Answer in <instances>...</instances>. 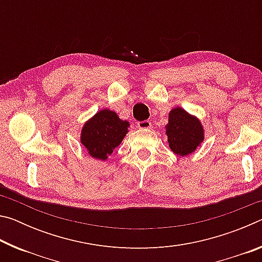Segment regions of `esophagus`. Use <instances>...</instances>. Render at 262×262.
I'll return each instance as SVG.
<instances>
[{"label":"esophagus","instance_id":"1","mask_svg":"<svg viewBox=\"0 0 262 262\" xmlns=\"http://www.w3.org/2000/svg\"><path fill=\"white\" fill-rule=\"evenodd\" d=\"M137 127H139L140 129H150V128H151V122L149 120L139 121L137 122Z\"/></svg>","mask_w":262,"mask_h":262}]
</instances>
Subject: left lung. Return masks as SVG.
Returning <instances> with one entry per match:
<instances>
[{"mask_svg":"<svg viewBox=\"0 0 262 262\" xmlns=\"http://www.w3.org/2000/svg\"><path fill=\"white\" fill-rule=\"evenodd\" d=\"M168 147L178 156H187L200 147L205 140V130L196 117L183 107L172 108L165 126Z\"/></svg>","mask_w":262,"mask_h":262,"instance_id":"obj_1","label":"left lung"}]
</instances>
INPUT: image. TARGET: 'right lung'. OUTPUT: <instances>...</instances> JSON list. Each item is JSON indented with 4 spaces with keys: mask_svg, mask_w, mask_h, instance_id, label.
<instances>
[{
    "mask_svg": "<svg viewBox=\"0 0 262 262\" xmlns=\"http://www.w3.org/2000/svg\"><path fill=\"white\" fill-rule=\"evenodd\" d=\"M129 122L121 120L114 111L104 108L84 123L81 143L91 157L106 161L128 133Z\"/></svg>",
    "mask_w": 262,
    "mask_h": 262,
    "instance_id": "right-lung-1",
    "label": "right lung"
}]
</instances>
